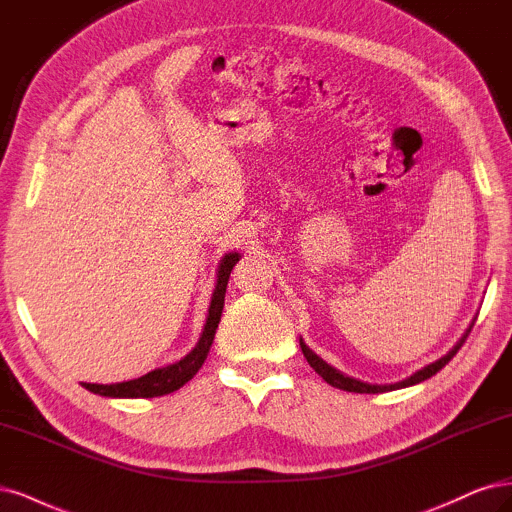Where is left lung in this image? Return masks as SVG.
I'll return each mask as SVG.
<instances>
[{"mask_svg":"<svg viewBox=\"0 0 512 512\" xmlns=\"http://www.w3.org/2000/svg\"><path fill=\"white\" fill-rule=\"evenodd\" d=\"M474 321H476V317L472 319V323H470V327L466 329L464 332V336H461L459 340H457V344L453 346V349L447 353V355H442L440 359H436L434 364H430V366H425V368H421V370H417L415 374H410L408 378H404V381H400V383H391V385H372V383H364V381H359V378H353V376H349V374H344V372H340V370H336L334 366H329L327 361H323L315 351L310 349V346L300 338V346H302V353H304V357H306V361L310 364V368L315 370L325 383H329L332 387H338V389H342V391H353V393H383V391H395V389H404V387H410V385H417V383H423V381H427V378H432L436 372H440L444 366L449 364V361L455 357V353L461 349V344L466 342V338H468V334L472 332V325H474Z\"/></svg>","mask_w":512,"mask_h":512,"instance_id":"left-lung-1","label":"left lung"}]
</instances>
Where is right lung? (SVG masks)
<instances>
[{
  "instance_id": "1",
  "label": "right lung",
  "mask_w": 512,
  "mask_h": 512,
  "mask_svg": "<svg viewBox=\"0 0 512 512\" xmlns=\"http://www.w3.org/2000/svg\"><path fill=\"white\" fill-rule=\"evenodd\" d=\"M238 261H240V253L236 251L225 253L221 257L219 270H217V283H214L202 336L183 359H178L174 364H168L163 368H155L140 378H134V381H123V383H112V385L82 383V387L89 389L91 393L104 395V398H159V395H168L183 387L185 383H189L208 357L214 334H217V327L223 315L227 280Z\"/></svg>"
}]
</instances>
